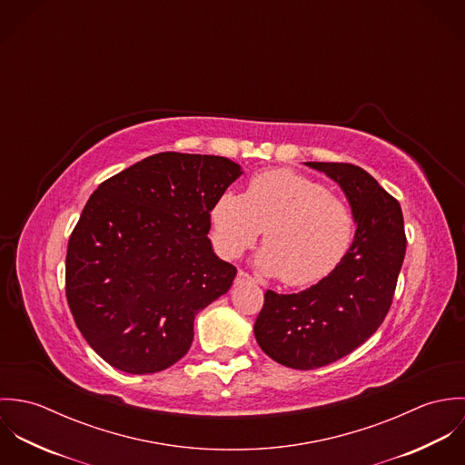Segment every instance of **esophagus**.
Wrapping results in <instances>:
<instances>
[{"mask_svg":"<svg viewBox=\"0 0 465 465\" xmlns=\"http://www.w3.org/2000/svg\"><path fill=\"white\" fill-rule=\"evenodd\" d=\"M254 282V279L247 273V272H243V270H240L238 272V275H236V279H234V284L238 286V284H252Z\"/></svg>","mask_w":465,"mask_h":465,"instance_id":"obj_1","label":"esophagus"}]
</instances>
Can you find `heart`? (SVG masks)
<instances>
[{"mask_svg":"<svg viewBox=\"0 0 465 465\" xmlns=\"http://www.w3.org/2000/svg\"><path fill=\"white\" fill-rule=\"evenodd\" d=\"M213 240L229 260L243 256L262 236L256 263L288 286L321 281L345 254L354 218L349 203L293 170H270L251 179L247 193L225 192L211 211Z\"/></svg>","mask_w":465,"mask_h":465,"instance_id":"obj_1","label":"heart"}]
</instances>
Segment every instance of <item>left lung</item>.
Listing matches in <instances>:
<instances>
[{
  "instance_id": "obj_1",
  "label": "left lung",
  "mask_w": 465,
  "mask_h": 465,
  "mask_svg": "<svg viewBox=\"0 0 465 465\" xmlns=\"http://www.w3.org/2000/svg\"><path fill=\"white\" fill-rule=\"evenodd\" d=\"M340 184L356 222L352 245L317 284L299 293L266 290L254 334L277 363L312 371L343 358L383 324L398 284L406 236L398 200L363 168L306 163Z\"/></svg>"
}]
</instances>
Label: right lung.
<instances>
[{"label":"right lung","instance_id":"right-lung-1","mask_svg":"<svg viewBox=\"0 0 465 465\" xmlns=\"http://www.w3.org/2000/svg\"><path fill=\"white\" fill-rule=\"evenodd\" d=\"M240 175L227 157L161 152L89 197L67 243L66 297L109 365L152 374L190 351L195 315L236 277L207 232L216 200Z\"/></svg>","mask_w":465,"mask_h":465}]
</instances>
